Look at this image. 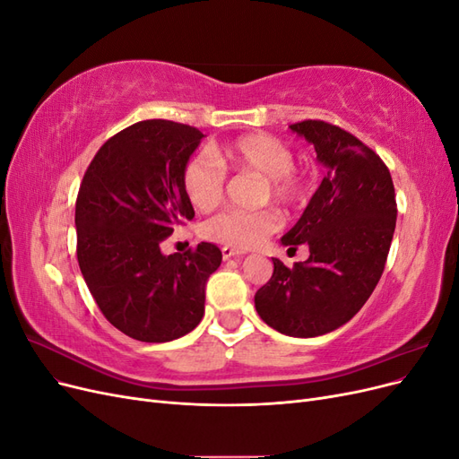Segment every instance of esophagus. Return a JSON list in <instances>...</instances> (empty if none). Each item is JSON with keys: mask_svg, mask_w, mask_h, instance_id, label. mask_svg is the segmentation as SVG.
<instances>
[{"mask_svg": "<svg viewBox=\"0 0 459 459\" xmlns=\"http://www.w3.org/2000/svg\"><path fill=\"white\" fill-rule=\"evenodd\" d=\"M245 251H239V248H233V247H221V256L224 260H230L233 256H243Z\"/></svg>", "mask_w": 459, "mask_h": 459, "instance_id": "1", "label": "esophagus"}]
</instances>
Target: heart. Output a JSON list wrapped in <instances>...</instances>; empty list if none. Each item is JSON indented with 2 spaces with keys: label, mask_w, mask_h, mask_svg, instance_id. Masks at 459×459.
Here are the masks:
<instances>
[{
  "label": "heart",
  "mask_w": 459,
  "mask_h": 459,
  "mask_svg": "<svg viewBox=\"0 0 459 459\" xmlns=\"http://www.w3.org/2000/svg\"><path fill=\"white\" fill-rule=\"evenodd\" d=\"M290 149L268 134H247L230 143L193 155L182 170V189L193 208L211 212L224 199L226 172H248L264 179L260 201L272 199L277 204H297L307 193V182L295 172ZM281 226V216L273 208L255 212L226 211L204 224L203 233L211 241L235 248H253Z\"/></svg>",
  "instance_id": "obj_1"
}]
</instances>
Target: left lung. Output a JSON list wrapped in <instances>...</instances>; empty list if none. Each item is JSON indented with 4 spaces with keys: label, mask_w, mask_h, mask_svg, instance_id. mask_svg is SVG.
<instances>
[{
    "label": "left lung",
    "mask_w": 459,
    "mask_h": 459,
    "mask_svg": "<svg viewBox=\"0 0 459 459\" xmlns=\"http://www.w3.org/2000/svg\"><path fill=\"white\" fill-rule=\"evenodd\" d=\"M325 166V178L281 245L310 256L287 268L272 258L270 281L255 295L258 316L289 337H317L344 325L379 283L396 228L391 172L352 134L322 120L290 124Z\"/></svg>",
    "instance_id": "left-lung-1"
}]
</instances>
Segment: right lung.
Segmentation results:
<instances>
[{
    "mask_svg": "<svg viewBox=\"0 0 459 459\" xmlns=\"http://www.w3.org/2000/svg\"><path fill=\"white\" fill-rule=\"evenodd\" d=\"M203 137L172 120L132 124L97 151L82 179L74 216L80 272L103 316L135 341L179 339L204 314V285L220 266V248L160 251L174 228L195 216L182 170Z\"/></svg>",
    "mask_w": 459,
    "mask_h": 459,
    "instance_id": "1",
    "label": "right lung"
}]
</instances>
